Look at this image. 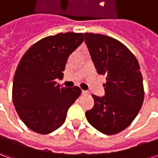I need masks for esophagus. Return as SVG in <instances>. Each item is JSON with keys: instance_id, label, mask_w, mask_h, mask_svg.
Wrapping results in <instances>:
<instances>
[{"instance_id": "obj_1", "label": "esophagus", "mask_w": 158, "mask_h": 158, "mask_svg": "<svg viewBox=\"0 0 158 158\" xmlns=\"http://www.w3.org/2000/svg\"><path fill=\"white\" fill-rule=\"evenodd\" d=\"M82 94L85 95V96H86V95L89 94V92L88 91H86V90H82Z\"/></svg>"}]
</instances>
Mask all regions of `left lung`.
Listing matches in <instances>:
<instances>
[{
	"label": "left lung",
	"mask_w": 158,
	"mask_h": 158,
	"mask_svg": "<svg viewBox=\"0 0 158 158\" xmlns=\"http://www.w3.org/2000/svg\"><path fill=\"white\" fill-rule=\"evenodd\" d=\"M84 37L97 72L106 76V94L101 98L92 95L94 106L85 115L97 130L115 135L133 122L143 106L144 89L140 65L118 40L87 32Z\"/></svg>",
	"instance_id": "1"
}]
</instances>
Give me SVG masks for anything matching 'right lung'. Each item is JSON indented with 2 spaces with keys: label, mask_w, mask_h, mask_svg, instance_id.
Masks as SVG:
<instances>
[{
  "label": "right lung",
  "mask_w": 158,
  "mask_h": 158,
  "mask_svg": "<svg viewBox=\"0 0 158 158\" xmlns=\"http://www.w3.org/2000/svg\"><path fill=\"white\" fill-rule=\"evenodd\" d=\"M82 41V33L48 36L22 57L14 76L12 100L18 116L31 130L41 135L56 130L82 93L77 86L60 87L56 79L63 78L68 59Z\"/></svg>",
  "instance_id": "right-lung-1"
}]
</instances>
